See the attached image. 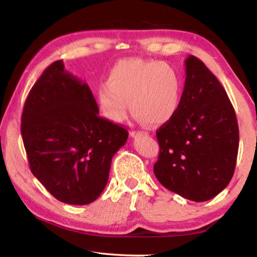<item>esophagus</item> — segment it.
I'll use <instances>...</instances> for the list:
<instances>
[{
    "mask_svg": "<svg viewBox=\"0 0 257 257\" xmlns=\"http://www.w3.org/2000/svg\"><path fill=\"white\" fill-rule=\"evenodd\" d=\"M144 134H147V132H144V130H133V132L130 133V135H132L133 137L139 136V135H144Z\"/></svg>",
    "mask_w": 257,
    "mask_h": 257,
    "instance_id": "1",
    "label": "esophagus"
}]
</instances>
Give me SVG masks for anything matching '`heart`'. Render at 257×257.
<instances>
[{"mask_svg": "<svg viewBox=\"0 0 257 257\" xmlns=\"http://www.w3.org/2000/svg\"><path fill=\"white\" fill-rule=\"evenodd\" d=\"M180 97L177 69L167 62L141 58L118 61L108 72L107 85L97 90L99 107L113 122H122L130 104L138 121L164 123L175 115Z\"/></svg>", "mask_w": 257, "mask_h": 257, "instance_id": "obj_1", "label": "heart"}]
</instances>
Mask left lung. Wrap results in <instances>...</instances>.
<instances>
[{
  "label": "left lung",
  "mask_w": 257,
  "mask_h": 257,
  "mask_svg": "<svg viewBox=\"0 0 257 257\" xmlns=\"http://www.w3.org/2000/svg\"><path fill=\"white\" fill-rule=\"evenodd\" d=\"M186 80L172 118L156 130L154 173L165 188L205 202L229 185L239 145L237 116L227 92L196 56L185 61Z\"/></svg>",
  "instance_id": "obj_1"
}]
</instances>
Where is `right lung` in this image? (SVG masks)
I'll return each mask as SVG.
<instances>
[{
	"label": "right lung",
	"mask_w": 257,
	"mask_h": 257,
	"mask_svg": "<svg viewBox=\"0 0 257 257\" xmlns=\"http://www.w3.org/2000/svg\"><path fill=\"white\" fill-rule=\"evenodd\" d=\"M21 136L30 170L46 190L60 202L86 205L105 188L112 158L128 132L98 115L88 85L59 60L26 98Z\"/></svg>",
	"instance_id": "add662e5"
}]
</instances>
